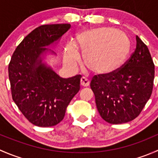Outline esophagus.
I'll return each instance as SVG.
<instances>
[{
    "instance_id": "obj_1",
    "label": "esophagus",
    "mask_w": 158,
    "mask_h": 158,
    "mask_svg": "<svg viewBox=\"0 0 158 158\" xmlns=\"http://www.w3.org/2000/svg\"><path fill=\"white\" fill-rule=\"evenodd\" d=\"M80 84L82 87H87L89 85V81L85 77H82L80 80Z\"/></svg>"
}]
</instances>
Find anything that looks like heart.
Segmentation results:
<instances>
[{
  "mask_svg": "<svg viewBox=\"0 0 158 158\" xmlns=\"http://www.w3.org/2000/svg\"><path fill=\"white\" fill-rule=\"evenodd\" d=\"M75 44L84 54L85 66L98 75L112 73L120 69L130 52L131 44L126 33L111 27H99L79 33ZM65 63L73 66L79 61L76 49L68 44Z\"/></svg>",
  "mask_w": 158,
  "mask_h": 158,
  "instance_id": "b5f03b06",
  "label": "heart"
}]
</instances>
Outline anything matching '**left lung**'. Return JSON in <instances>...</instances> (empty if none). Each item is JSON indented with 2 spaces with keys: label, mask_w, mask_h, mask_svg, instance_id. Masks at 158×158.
<instances>
[{
  "label": "left lung",
  "mask_w": 158,
  "mask_h": 158,
  "mask_svg": "<svg viewBox=\"0 0 158 158\" xmlns=\"http://www.w3.org/2000/svg\"><path fill=\"white\" fill-rule=\"evenodd\" d=\"M136 49L122 68L108 76H95L90 87L101 117L124 124L138 117L151 97L154 64L148 47L136 36Z\"/></svg>",
  "instance_id": "1"
}]
</instances>
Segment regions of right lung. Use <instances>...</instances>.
<instances>
[{"label":"right lung","mask_w":158,"mask_h":158,"mask_svg":"<svg viewBox=\"0 0 158 158\" xmlns=\"http://www.w3.org/2000/svg\"><path fill=\"white\" fill-rule=\"evenodd\" d=\"M69 23L42 25L17 46L8 66L12 98L22 114L39 127H51L63 119L66 110L80 89L81 75L63 79L44 63L47 48L57 44Z\"/></svg>","instance_id":"obj_1"}]
</instances>
